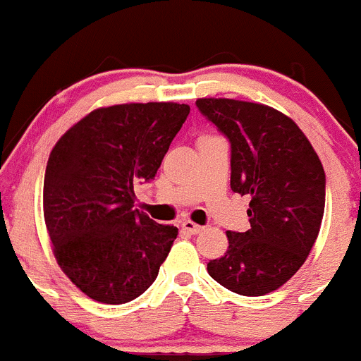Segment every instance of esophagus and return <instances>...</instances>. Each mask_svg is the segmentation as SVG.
I'll use <instances>...</instances> for the list:
<instances>
[{
	"label": "esophagus",
	"mask_w": 361,
	"mask_h": 361,
	"mask_svg": "<svg viewBox=\"0 0 361 361\" xmlns=\"http://www.w3.org/2000/svg\"><path fill=\"white\" fill-rule=\"evenodd\" d=\"M181 228L190 235H197L203 231V226H200V224H196V222H192V221H185L183 224H181Z\"/></svg>",
	"instance_id": "34e87169"
}]
</instances>
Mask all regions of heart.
I'll return each mask as SVG.
<instances>
[{
	"label": "heart",
	"mask_w": 361,
	"mask_h": 361,
	"mask_svg": "<svg viewBox=\"0 0 361 361\" xmlns=\"http://www.w3.org/2000/svg\"><path fill=\"white\" fill-rule=\"evenodd\" d=\"M210 137H214V135H201L200 139H210Z\"/></svg>",
	"instance_id": "obj_1"
}]
</instances>
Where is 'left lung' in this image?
<instances>
[{
  "label": "left lung",
  "instance_id": "obj_1",
  "mask_svg": "<svg viewBox=\"0 0 361 361\" xmlns=\"http://www.w3.org/2000/svg\"><path fill=\"white\" fill-rule=\"evenodd\" d=\"M196 104L230 139L231 190L251 197V228L228 231V251L208 264V274L240 295L278 290L305 264L321 231V160L301 128L272 106L228 97H200Z\"/></svg>",
  "mask_w": 361,
  "mask_h": 361
}]
</instances>
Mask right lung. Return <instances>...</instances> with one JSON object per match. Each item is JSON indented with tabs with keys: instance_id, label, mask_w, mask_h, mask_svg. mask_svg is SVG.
Segmentation results:
<instances>
[{
	"instance_id": "right-lung-1",
	"label": "right lung",
	"mask_w": 361,
	"mask_h": 361,
	"mask_svg": "<svg viewBox=\"0 0 361 361\" xmlns=\"http://www.w3.org/2000/svg\"><path fill=\"white\" fill-rule=\"evenodd\" d=\"M188 112V104L173 101L101 106L51 149L46 230L63 274L94 301H133L169 255L178 228L135 210L133 185L153 180Z\"/></svg>"
}]
</instances>
